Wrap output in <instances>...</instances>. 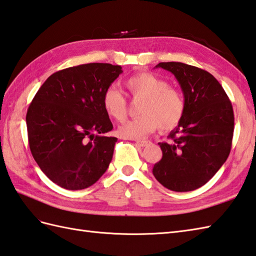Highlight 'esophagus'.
<instances>
[{"label":"esophagus","mask_w":256,"mask_h":256,"mask_svg":"<svg viewBox=\"0 0 256 256\" xmlns=\"http://www.w3.org/2000/svg\"><path fill=\"white\" fill-rule=\"evenodd\" d=\"M135 142H136V145H138L140 147H145V146L150 144V142L147 140H136Z\"/></svg>","instance_id":"1"}]
</instances>
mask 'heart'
<instances>
[{
  "label": "heart",
  "mask_w": 256,
  "mask_h": 256,
  "mask_svg": "<svg viewBox=\"0 0 256 256\" xmlns=\"http://www.w3.org/2000/svg\"><path fill=\"white\" fill-rule=\"evenodd\" d=\"M126 87L134 98L142 99L140 118L121 124L118 134L122 138L140 140L160 126L171 130L179 126L186 114V100L176 88L150 72L132 75L126 80ZM102 106L111 118L123 121L126 116V99L116 86H109L102 96Z\"/></svg>",
  "instance_id": "obj_1"
}]
</instances>
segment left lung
Here are the masks:
<instances>
[{"instance_id":"left-lung-1","label":"left lung","mask_w":256,"mask_h":256,"mask_svg":"<svg viewBox=\"0 0 256 256\" xmlns=\"http://www.w3.org/2000/svg\"><path fill=\"white\" fill-rule=\"evenodd\" d=\"M179 82L186 114L168 138L159 142L162 158L152 174L164 188L188 192L203 186L227 160L234 128L232 104L210 73L181 62H162Z\"/></svg>"}]
</instances>
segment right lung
<instances>
[{
	"label": "right lung",
	"instance_id": "obj_1",
	"mask_svg": "<svg viewBox=\"0 0 256 256\" xmlns=\"http://www.w3.org/2000/svg\"><path fill=\"white\" fill-rule=\"evenodd\" d=\"M120 65L88 63L48 77L29 106L26 123L32 157L49 179L66 190L96 183L108 169L116 138L102 106Z\"/></svg>",
	"mask_w": 256,
	"mask_h": 256
}]
</instances>
